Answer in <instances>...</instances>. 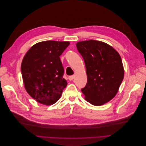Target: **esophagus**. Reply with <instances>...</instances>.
Listing matches in <instances>:
<instances>
[{"instance_id":"1","label":"esophagus","mask_w":146,"mask_h":146,"mask_svg":"<svg viewBox=\"0 0 146 146\" xmlns=\"http://www.w3.org/2000/svg\"><path fill=\"white\" fill-rule=\"evenodd\" d=\"M74 78H75V76H69V80H72Z\"/></svg>"}]
</instances>
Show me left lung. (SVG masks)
I'll list each match as a JSON object with an SVG mask.
<instances>
[{
	"instance_id": "obj_1",
	"label": "left lung",
	"mask_w": 146,
	"mask_h": 146,
	"mask_svg": "<svg viewBox=\"0 0 146 146\" xmlns=\"http://www.w3.org/2000/svg\"><path fill=\"white\" fill-rule=\"evenodd\" d=\"M76 46L86 70L87 83L81 90L85 100L95 106L107 103L117 94L123 78L120 55L107 43L93 39Z\"/></svg>"
}]
</instances>
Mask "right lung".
<instances>
[{"mask_svg":"<svg viewBox=\"0 0 146 146\" xmlns=\"http://www.w3.org/2000/svg\"><path fill=\"white\" fill-rule=\"evenodd\" d=\"M70 42H39L26 53L21 64L24 86L39 103L50 105L59 99L68 83L63 77L64 68L60 56Z\"/></svg>","mask_w":146,"mask_h":146,"instance_id":"1","label":"right lung"}]
</instances>
